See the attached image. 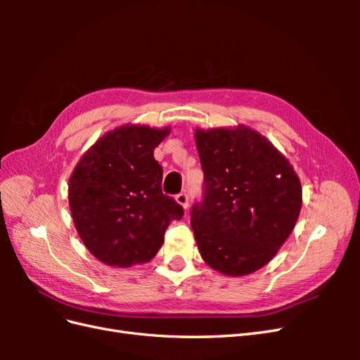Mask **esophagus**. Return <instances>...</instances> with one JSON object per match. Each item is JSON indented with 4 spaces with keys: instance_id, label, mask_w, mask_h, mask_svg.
Segmentation results:
<instances>
[{
    "instance_id": "34e87169",
    "label": "esophagus",
    "mask_w": 360,
    "mask_h": 360,
    "mask_svg": "<svg viewBox=\"0 0 360 360\" xmlns=\"http://www.w3.org/2000/svg\"><path fill=\"white\" fill-rule=\"evenodd\" d=\"M176 201L183 207V209H188L189 207V197L186 192H181V193L176 195Z\"/></svg>"
}]
</instances>
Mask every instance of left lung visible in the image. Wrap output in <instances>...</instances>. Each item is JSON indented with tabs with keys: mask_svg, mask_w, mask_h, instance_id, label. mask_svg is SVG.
Returning a JSON list of instances; mask_svg holds the SVG:
<instances>
[{
	"mask_svg": "<svg viewBox=\"0 0 360 360\" xmlns=\"http://www.w3.org/2000/svg\"><path fill=\"white\" fill-rule=\"evenodd\" d=\"M204 193L191 226L202 259L228 276L266 266L302 209L297 174L267 138L246 126L195 130Z\"/></svg>",
	"mask_w": 360,
	"mask_h": 360,
	"instance_id": "8db88e82",
	"label": "left lung"
}]
</instances>
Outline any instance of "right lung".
<instances>
[{"label": "right lung", "mask_w": 360, "mask_h": 360, "mask_svg": "<svg viewBox=\"0 0 360 360\" xmlns=\"http://www.w3.org/2000/svg\"><path fill=\"white\" fill-rule=\"evenodd\" d=\"M169 127L126 124L85 151L69 180V205L81 240L102 263L143 264L163 243L183 207L162 193V167L153 151Z\"/></svg>", "instance_id": "obj_1"}]
</instances>
